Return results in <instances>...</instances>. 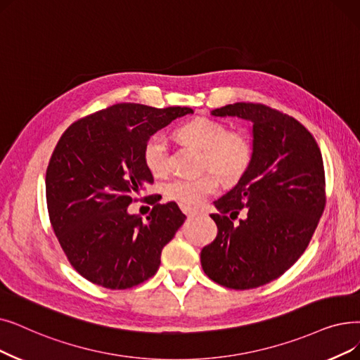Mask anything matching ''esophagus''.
Segmentation results:
<instances>
[{
  "mask_svg": "<svg viewBox=\"0 0 360 360\" xmlns=\"http://www.w3.org/2000/svg\"><path fill=\"white\" fill-rule=\"evenodd\" d=\"M182 212H184L186 216H195V214H198V212H197L195 209L188 207V206H184V207H182Z\"/></svg>",
  "mask_w": 360,
  "mask_h": 360,
  "instance_id": "34e87169",
  "label": "esophagus"
}]
</instances>
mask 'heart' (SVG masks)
Instances as JSON below:
<instances>
[{"label":"heart","mask_w":360,"mask_h":360,"mask_svg":"<svg viewBox=\"0 0 360 360\" xmlns=\"http://www.w3.org/2000/svg\"><path fill=\"white\" fill-rule=\"evenodd\" d=\"M176 134L184 143L202 151V167L212 169L224 182H237L253 162L255 146L250 135L244 131H228L226 123L217 119L197 116L181 124ZM143 160L154 176L166 174V135L158 132L148 136L143 147ZM214 174L209 172L197 178H175L165 184L163 194L184 206H198L219 188V179Z\"/></svg>","instance_id":"obj_1"}]
</instances>
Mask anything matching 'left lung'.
Masks as SVG:
<instances>
[{
    "instance_id": "1",
    "label": "left lung",
    "mask_w": 360,
    "mask_h": 360,
    "mask_svg": "<svg viewBox=\"0 0 360 360\" xmlns=\"http://www.w3.org/2000/svg\"><path fill=\"white\" fill-rule=\"evenodd\" d=\"M212 115L252 122L255 155L214 201L217 236L201 250V266L219 285L256 288L290 269L314 236L325 207L322 154L299 120L264 104H228ZM241 210L245 219L233 224Z\"/></svg>"
}]
</instances>
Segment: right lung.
Masks as SVG:
<instances>
[{
    "label": "right lung",
    "instance_id": "right-lung-1",
    "mask_svg": "<svg viewBox=\"0 0 360 360\" xmlns=\"http://www.w3.org/2000/svg\"><path fill=\"white\" fill-rule=\"evenodd\" d=\"M190 113L120 103L76 120L58 139L46 167V207L68 260L92 284L127 290L158 272L185 214L170 201L155 205L144 224L128 206L154 182L143 160L148 136Z\"/></svg>",
    "mask_w": 360,
    "mask_h": 360
}]
</instances>
